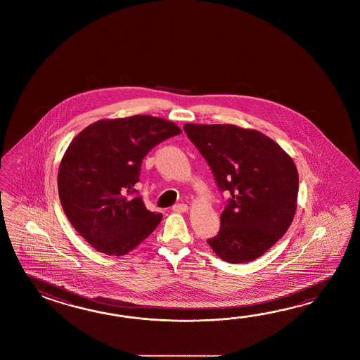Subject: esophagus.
<instances>
[{"instance_id":"obj_1","label":"esophagus","mask_w":360,"mask_h":360,"mask_svg":"<svg viewBox=\"0 0 360 360\" xmlns=\"http://www.w3.org/2000/svg\"><path fill=\"white\" fill-rule=\"evenodd\" d=\"M172 210L177 212V214H184V212H188L189 207L184 205V203H180V205H175V206L172 207Z\"/></svg>"}]
</instances>
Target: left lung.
<instances>
[{
    "label": "left lung",
    "instance_id": "obj_1",
    "mask_svg": "<svg viewBox=\"0 0 360 360\" xmlns=\"http://www.w3.org/2000/svg\"><path fill=\"white\" fill-rule=\"evenodd\" d=\"M184 131L230 198L219 234L207 240L221 260H256L288 230L297 208L299 172L274 140L236 124L185 123Z\"/></svg>",
    "mask_w": 360,
    "mask_h": 360
}]
</instances>
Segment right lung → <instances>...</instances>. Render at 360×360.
Returning a JSON list of instances; mask_svg holds the SVG:
<instances>
[{
  "label": "right lung",
  "mask_w": 360,
  "mask_h": 360,
  "mask_svg": "<svg viewBox=\"0 0 360 360\" xmlns=\"http://www.w3.org/2000/svg\"><path fill=\"white\" fill-rule=\"evenodd\" d=\"M181 134L152 115L100 120L72 140L58 171L61 207L73 228L99 252L122 256L161 222L135 193L141 162L154 146Z\"/></svg>",
  "instance_id": "1"
}]
</instances>
